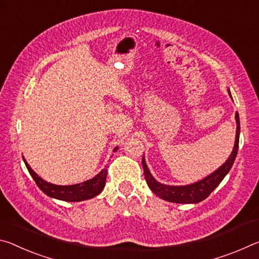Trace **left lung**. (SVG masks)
Instances as JSON below:
<instances>
[{"label": "left lung", "instance_id": "8db88e82", "mask_svg": "<svg viewBox=\"0 0 259 259\" xmlns=\"http://www.w3.org/2000/svg\"><path fill=\"white\" fill-rule=\"evenodd\" d=\"M230 93V91H228ZM232 97V96H231ZM236 119V137L234 148H233L232 154L230 157L218 169H215L213 173L207 176L203 180H200L195 184L187 186H168L160 184L154 177L151 176L149 168L147 166L145 157H142V166L143 172H145V178L149 188L152 193L157 195L158 197L164 201L173 202V203H184V204H189V203H198L209 196L213 192L214 188L218 187V185L223 181L224 178L230 172L232 165L234 163L237 150H239V139H240V118L239 113H235Z\"/></svg>", "mask_w": 259, "mask_h": 259}]
</instances>
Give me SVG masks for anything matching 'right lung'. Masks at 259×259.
I'll return each mask as SVG.
<instances>
[{"mask_svg": "<svg viewBox=\"0 0 259 259\" xmlns=\"http://www.w3.org/2000/svg\"><path fill=\"white\" fill-rule=\"evenodd\" d=\"M117 150H118V147L113 149V151H117ZM23 159L28 169L29 175L32 176L34 181H35V184L37 185V187H39L46 195H48L49 197L57 198V200L66 201V202H81V201L90 200V198L95 197L96 195H99L102 190H103L105 186L108 166H105L99 173V175H96L93 179L81 182V184L71 185V186H58V185H54V184H50V182L45 181L42 178H40L35 172L33 171L24 157Z\"/></svg>", "mask_w": 259, "mask_h": 259, "instance_id": "right-lung-1", "label": "right lung"}]
</instances>
